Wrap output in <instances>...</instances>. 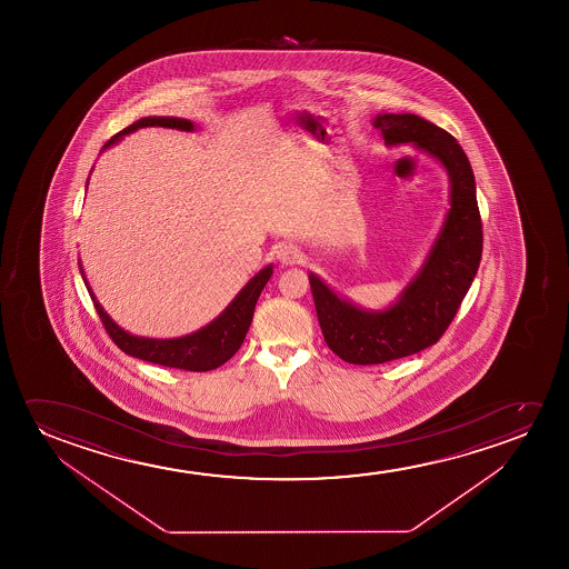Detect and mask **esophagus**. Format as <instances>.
Instances as JSON below:
<instances>
[{
  "label": "esophagus",
  "instance_id": "1",
  "mask_svg": "<svg viewBox=\"0 0 569 569\" xmlns=\"http://www.w3.org/2000/svg\"><path fill=\"white\" fill-rule=\"evenodd\" d=\"M276 254L281 264H299L303 260V252L293 242H281Z\"/></svg>",
  "mask_w": 569,
  "mask_h": 569
}]
</instances>
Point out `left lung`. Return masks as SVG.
I'll return each instance as SVG.
<instances>
[{"label": "left lung", "mask_w": 569, "mask_h": 569, "mask_svg": "<svg viewBox=\"0 0 569 569\" xmlns=\"http://www.w3.org/2000/svg\"><path fill=\"white\" fill-rule=\"evenodd\" d=\"M373 124L387 146L410 141L443 163L451 179V210L420 273L387 311L358 309L336 296L315 273L309 276L325 342L338 358L356 366L408 358L439 342L482 260L475 172L457 140L416 114H381Z\"/></svg>", "instance_id": "left-lung-1"}]
</instances>
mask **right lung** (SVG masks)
I'll return each mask as SVG.
<instances>
[{
  "label": "right lung",
  "instance_id": "right-lung-1",
  "mask_svg": "<svg viewBox=\"0 0 569 569\" xmlns=\"http://www.w3.org/2000/svg\"><path fill=\"white\" fill-rule=\"evenodd\" d=\"M148 126L177 128V130H187V132L194 130V124L190 120H182V118H141L138 122L124 128L122 132L112 136L102 149L117 143L126 133L133 132L138 128H148ZM270 276H272V266H266L264 270H260L239 291V296L234 297L231 305L219 315L218 319L194 335L174 338V340H151V338L128 335L112 322L107 312L102 311V307L94 299L91 289H89V296L93 299L94 309L99 312L102 327L109 332L112 342L117 343L118 348L128 356L143 359V361L156 363V366L174 367V369H184V371H211L216 367L223 366L241 348L242 340L249 332L250 322H252L258 297L270 280Z\"/></svg>",
  "mask_w": 569,
  "mask_h": 569
}]
</instances>
